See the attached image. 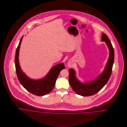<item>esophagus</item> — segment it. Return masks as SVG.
Listing matches in <instances>:
<instances>
[{
    "mask_svg": "<svg viewBox=\"0 0 127 127\" xmlns=\"http://www.w3.org/2000/svg\"><path fill=\"white\" fill-rule=\"evenodd\" d=\"M67 65H68V67H72L73 64L72 63V62H71V61L69 62L68 63Z\"/></svg>",
    "mask_w": 127,
    "mask_h": 127,
    "instance_id": "1",
    "label": "esophagus"
}]
</instances>
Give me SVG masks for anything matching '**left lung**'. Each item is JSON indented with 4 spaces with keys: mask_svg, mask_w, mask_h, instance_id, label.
I'll return each mask as SVG.
<instances>
[{
    "mask_svg": "<svg viewBox=\"0 0 127 127\" xmlns=\"http://www.w3.org/2000/svg\"><path fill=\"white\" fill-rule=\"evenodd\" d=\"M102 41H105L109 51V59L104 71L96 79L85 84L81 83L76 77L75 71L73 69L69 70V82L70 85L77 94L83 96L93 95L100 91L107 83L112 72L114 62V53L112 44L108 36L105 33L102 35Z\"/></svg>",
    "mask_w": 127,
    "mask_h": 127,
    "instance_id": "obj_1",
    "label": "left lung"
}]
</instances>
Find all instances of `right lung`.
<instances>
[{"label":"right lung","instance_id":"1","mask_svg":"<svg viewBox=\"0 0 127 127\" xmlns=\"http://www.w3.org/2000/svg\"><path fill=\"white\" fill-rule=\"evenodd\" d=\"M21 37L15 55V66L17 75L21 85L29 92L37 96H43L50 93L53 89L56 80L60 71L65 67L64 63H61L53 66L46 76L43 78L35 80L28 78L21 69L18 61L19 50L22 40Z\"/></svg>","mask_w":127,"mask_h":127}]
</instances>
